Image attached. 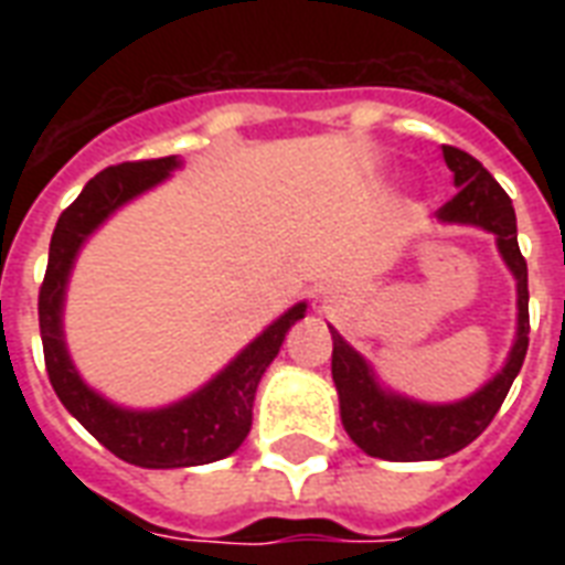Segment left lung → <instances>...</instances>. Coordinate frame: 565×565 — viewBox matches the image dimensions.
<instances>
[{
  "label": "left lung",
  "mask_w": 565,
  "mask_h": 565,
  "mask_svg": "<svg viewBox=\"0 0 565 565\" xmlns=\"http://www.w3.org/2000/svg\"><path fill=\"white\" fill-rule=\"evenodd\" d=\"M443 158L448 170L455 172L457 195L439 207L437 220L448 225H475L495 234V246L516 278V340L501 372H495V377H490L478 393L455 404H425L381 386L366 358L354 352L340 331L331 328V375L340 395L345 434L370 457L395 463L443 460L481 437L499 413L501 402L508 398L513 377L519 375L527 354V264L519 252L516 211L510 204V195L483 170V163L463 149L443 146Z\"/></svg>",
  "instance_id": "obj_1"
}]
</instances>
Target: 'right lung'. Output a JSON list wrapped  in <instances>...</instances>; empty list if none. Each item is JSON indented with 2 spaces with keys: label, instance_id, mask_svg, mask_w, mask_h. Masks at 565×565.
<instances>
[{
  "label": "right lung",
  "instance_id": "obj_1",
  "mask_svg": "<svg viewBox=\"0 0 565 565\" xmlns=\"http://www.w3.org/2000/svg\"><path fill=\"white\" fill-rule=\"evenodd\" d=\"M179 167V158L170 154L158 161L108 167L87 181L78 199L57 216L38 299L43 358L61 404L119 460L143 469L202 466L234 455L252 428V404L266 366L275 361L287 331L305 319L308 310L305 301L292 305L202 390L158 411H128L84 384L64 343V296L75 255L110 213L161 184Z\"/></svg>",
  "mask_w": 565,
  "mask_h": 565
}]
</instances>
